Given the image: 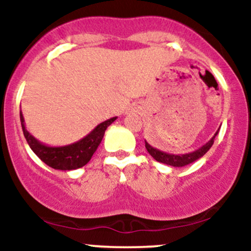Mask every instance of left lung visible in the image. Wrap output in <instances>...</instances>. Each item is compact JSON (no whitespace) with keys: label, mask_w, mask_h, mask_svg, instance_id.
Segmentation results:
<instances>
[{"label":"left lung","mask_w":251,"mask_h":251,"mask_svg":"<svg viewBox=\"0 0 251 251\" xmlns=\"http://www.w3.org/2000/svg\"><path fill=\"white\" fill-rule=\"evenodd\" d=\"M218 131H220V128H218ZM218 131L216 132L214 137H212L211 139L205 144V145H203L201 148L196 150L194 152H190V153H185V154L166 153V152H163L160 151V150L151 146L148 142H146V140H145V148L148 150L149 153L151 154L157 162L166 164V165H170V166H175V168H181V166H185L188 165V164L194 163L197 159H200V158L203 157V155L209 151L210 148H211L212 144H214L215 137L217 135Z\"/></svg>","instance_id":"8db88e82"}]
</instances>
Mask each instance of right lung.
<instances>
[{
  "label": "right lung",
  "instance_id": "add662e5",
  "mask_svg": "<svg viewBox=\"0 0 251 251\" xmlns=\"http://www.w3.org/2000/svg\"><path fill=\"white\" fill-rule=\"evenodd\" d=\"M117 117L111 118L97 126L91 133H88L79 142L70 144L66 146H48L33 137L27 131L25 125V119L22 116V112H20V120H21L22 131H24L25 138L27 140L28 145L33 150L43 163L47 164L50 168L55 170H62V171H70L82 168L91 160L92 155L97 151L98 146L101 143L106 128L111 125Z\"/></svg>",
  "mask_w": 251,
  "mask_h": 251
}]
</instances>
